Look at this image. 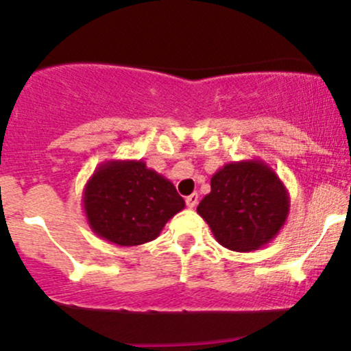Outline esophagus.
<instances>
[{
    "label": "esophagus",
    "mask_w": 351,
    "mask_h": 351,
    "mask_svg": "<svg viewBox=\"0 0 351 351\" xmlns=\"http://www.w3.org/2000/svg\"><path fill=\"white\" fill-rule=\"evenodd\" d=\"M185 202H186V207H189V208L197 207V204H198V195H197V193H192V195L186 197Z\"/></svg>",
    "instance_id": "34e87169"
}]
</instances>
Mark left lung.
<instances>
[{
    "instance_id": "1",
    "label": "left lung",
    "mask_w": 351,
    "mask_h": 351,
    "mask_svg": "<svg viewBox=\"0 0 351 351\" xmlns=\"http://www.w3.org/2000/svg\"><path fill=\"white\" fill-rule=\"evenodd\" d=\"M289 210L285 185L260 159L228 162L217 169L210 193L197 207L219 244L238 253L270 243L284 228Z\"/></svg>"
}]
</instances>
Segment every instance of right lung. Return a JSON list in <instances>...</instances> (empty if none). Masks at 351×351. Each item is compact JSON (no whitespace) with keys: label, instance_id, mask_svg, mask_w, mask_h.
I'll use <instances>...</instances> for the list:
<instances>
[{"label":"right lung","instance_id":"1","mask_svg":"<svg viewBox=\"0 0 351 351\" xmlns=\"http://www.w3.org/2000/svg\"><path fill=\"white\" fill-rule=\"evenodd\" d=\"M185 208L175 185L143 159L101 162L83 190L91 231L117 246L153 241L166 222Z\"/></svg>","mask_w":351,"mask_h":351}]
</instances>
